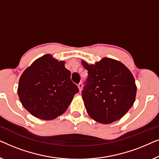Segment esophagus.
<instances>
[{"mask_svg":"<svg viewBox=\"0 0 159 159\" xmlns=\"http://www.w3.org/2000/svg\"><path fill=\"white\" fill-rule=\"evenodd\" d=\"M78 88H79V90H80V91H82V82H80V83H79L78 84Z\"/></svg>","mask_w":159,"mask_h":159,"instance_id":"34e87169","label":"esophagus"}]
</instances>
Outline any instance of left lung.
I'll list each match as a JSON object with an SVG mask.
<instances>
[{
	"instance_id": "1",
	"label": "left lung",
	"mask_w": 159,
	"mask_h": 159,
	"mask_svg": "<svg viewBox=\"0 0 159 159\" xmlns=\"http://www.w3.org/2000/svg\"><path fill=\"white\" fill-rule=\"evenodd\" d=\"M82 64L88 76L82 91L87 112L101 124H110L125 116L133 105L137 87L133 75L122 63L104 58L95 65Z\"/></svg>"
}]
</instances>
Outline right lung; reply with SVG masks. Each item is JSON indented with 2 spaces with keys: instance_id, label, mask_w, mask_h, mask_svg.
Wrapping results in <instances>:
<instances>
[{
  "instance_id": "right-lung-1",
  "label": "right lung",
  "mask_w": 159,
  "mask_h": 159,
  "mask_svg": "<svg viewBox=\"0 0 159 159\" xmlns=\"http://www.w3.org/2000/svg\"><path fill=\"white\" fill-rule=\"evenodd\" d=\"M17 91L21 103L30 114L52 120L66 111L79 88L71 80L64 61L47 54L24 71Z\"/></svg>"
}]
</instances>
